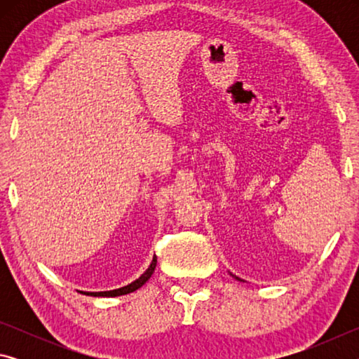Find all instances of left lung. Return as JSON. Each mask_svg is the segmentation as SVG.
I'll return each mask as SVG.
<instances>
[{"label": "left lung", "mask_w": 359, "mask_h": 359, "mask_svg": "<svg viewBox=\"0 0 359 359\" xmlns=\"http://www.w3.org/2000/svg\"><path fill=\"white\" fill-rule=\"evenodd\" d=\"M236 278H238V277H236ZM238 280H239V278H238Z\"/></svg>", "instance_id": "left-lung-1"}]
</instances>
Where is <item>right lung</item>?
Here are the masks:
<instances>
[{
  "mask_svg": "<svg viewBox=\"0 0 359 359\" xmlns=\"http://www.w3.org/2000/svg\"><path fill=\"white\" fill-rule=\"evenodd\" d=\"M156 267V257H154V259H151V264L149 266V269L144 272V274L137 278V280H135L130 285H126V287H121L118 290H112V291H100V293H83V294H90V296H106V297H114V296H121V294H128V293H133V291H136L137 288H141L142 285L149 280V278L151 277V274H154Z\"/></svg>",
  "mask_w": 359,
  "mask_h": 359,
  "instance_id": "obj_1",
  "label": "right lung"
}]
</instances>
